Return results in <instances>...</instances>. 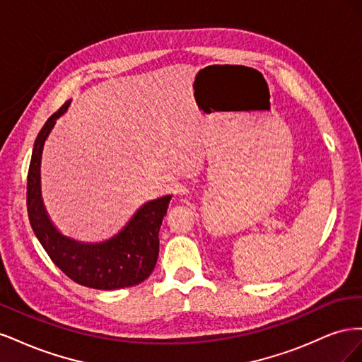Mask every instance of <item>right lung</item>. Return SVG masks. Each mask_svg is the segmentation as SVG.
I'll use <instances>...</instances> for the list:
<instances>
[{
    "label": "right lung",
    "mask_w": 362,
    "mask_h": 362,
    "mask_svg": "<svg viewBox=\"0 0 362 362\" xmlns=\"http://www.w3.org/2000/svg\"><path fill=\"white\" fill-rule=\"evenodd\" d=\"M69 101L40 129L33 148L27 178V211L30 225L47 254L64 275L80 286L117 290L144 282L158 258V231L172 196L141 205L120 231L101 243H84L63 235L52 225L40 193V160L45 140L56 120L68 110Z\"/></svg>",
    "instance_id": "obj_1"
}]
</instances>
